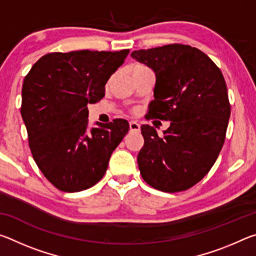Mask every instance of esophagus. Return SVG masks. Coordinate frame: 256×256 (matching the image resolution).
I'll use <instances>...</instances> for the list:
<instances>
[{
  "label": "esophagus",
  "instance_id": "1",
  "mask_svg": "<svg viewBox=\"0 0 256 256\" xmlns=\"http://www.w3.org/2000/svg\"><path fill=\"white\" fill-rule=\"evenodd\" d=\"M130 131L138 132L140 131V124L136 122V120H131V122H130Z\"/></svg>",
  "mask_w": 256,
  "mask_h": 256
}]
</instances>
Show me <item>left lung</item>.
<instances>
[{
	"mask_svg": "<svg viewBox=\"0 0 256 256\" xmlns=\"http://www.w3.org/2000/svg\"><path fill=\"white\" fill-rule=\"evenodd\" d=\"M131 56L156 73L146 120H170L162 136L150 125L141 126L142 178L162 192L188 190L209 172L224 146L230 118L226 81L209 56L188 45L133 50Z\"/></svg>",
	"mask_w": 256,
	"mask_h": 256,
	"instance_id": "left-lung-1",
	"label": "left lung"
}]
</instances>
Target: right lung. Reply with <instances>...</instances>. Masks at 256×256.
<instances>
[{"instance_id": "right-lung-1", "label": "right lung", "mask_w": 256, "mask_h": 256, "mask_svg": "<svg viewBox=\"0 0 256 256\" xmlns=\"http://www.w3.org/2000/svg\"><path fill=\"white\" fill-rule=\"evenodd\" d=\"M128 50L46 54L22 84L21 116L29 148L42 174L63 192H80L102 178L125 134L128 120L88 128V104L105 96L108 79Z\"/></svg>"}]
</instances>
